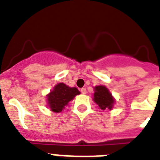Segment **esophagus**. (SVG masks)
I'll return each mask as SVG.
<instances>
[{
	"label": "esophagus",
	"mask_w": 160,
	"mask_h": 160,
	"mask_svg": "<svg viewBox=\"0 0 160 160\" xmlns=\"http://www.w3.org/2000/svg\"><path fill=\"white\" fill-rule=\"evenodd\" d=\"M80 91H81L82 94H87V89H86V88H82Z\"/></svg>",
	"instance_id": "obj_1"
}]
</instances>
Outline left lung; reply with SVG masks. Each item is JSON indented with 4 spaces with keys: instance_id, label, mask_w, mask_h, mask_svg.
I'll return each instance as SVG.
<instances>
[{
    "instance_id": "1",
    "label": "left lung",
    "mask_w": 160,
    "mask_h": 160,
    "mask_svg": "<svg viewBox=\"0 0 160 160\" xmlns=\"http://www.w3.org/2000/svg\"><path fill=\"white\" fill-rule=\"evenodd\" d=\"M94 101L97 103L102 110H106L107 108L111 110L114 99L112 95L109 92L108 89L104 86H98L94 88Z\"/></svg>"
}]
</instances>
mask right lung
I'll list each match as a JSON object with an SVG mask.
<instances>
[{"instance_id":"obj_1","label":"right lung","mask_w":160,"mask_h":160,"mask_svg":"<svg viewBox=\"0 0 160 160\" xmlns=\"http://www.w3.org/2000/svg\"><path fill=\"white\" fill-rule=\"evenodd\" d=\"M79 94L76 87H69L64 83H58L47 95L48 105L53 112H61L68 102Z\"/></svg>"}]
</instances>
